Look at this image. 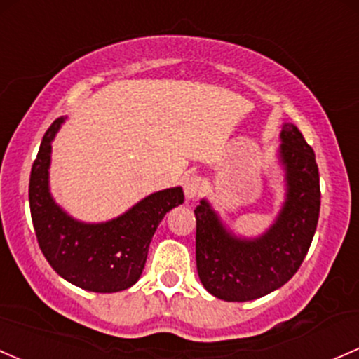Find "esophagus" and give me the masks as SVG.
<instances>
[{"label": "esophagus", "mask_w": 359, "mask_h": 359, "mask_svg": "<svg viewBox=\"0 0 359 359\" xmlns=\"http://www.w3.org/2000/svg\"><path fill=\"white\" fill-rule=\"evenodd\" d=\"M184 187V194H186V199H194L196 196H199L203 187V180L201 177L198 175H187L182 182Z\"/></svg>", "instance_id": "esophagus-1"}]
</instances>
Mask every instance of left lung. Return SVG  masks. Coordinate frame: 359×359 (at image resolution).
<instances>
[{
    "label": "left lung",
    "instance_id": "8db88e82",
    "mask_svg": "<svg viewBox=\"0 0 359 359\" xmlns=\"http://www.w3.org/2000/svg\"><path fill=\"white\" fill-rule=\"evenodd\" d=\"M277 158L285 198L270 229L241 237L206 199L196 206V265L201 284L224 301H252L289 282L299 270L320 215V175L315 153L294 123L280 130Z\"/></svg>",
    "mask_w": 359,
    "mask_h": 359
}]
</instances>
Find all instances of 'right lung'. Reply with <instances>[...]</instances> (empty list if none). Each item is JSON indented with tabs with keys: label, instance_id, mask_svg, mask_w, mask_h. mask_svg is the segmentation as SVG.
Instances as JSON below:
<instances>
[{
	"label": "right lung",
	"instance_id": "obj_1",
	"mask_svg": "<svg viewBox=\"0 0 359 359\" xmlns=\"http://www.w3.org/2000/svg\"><path fill=\"white\" fill-rule=\"evenodd\" d=\"M65 120L60 116L51 123L30 170L29 205L37 243L53 270L70 284L90 292L126 290L141 277L160 222L184 203L182 187L153 192L108 222L86 224L70 217L50 191L51 142Z\"/></svg>",
	"mask_w": 359,
	"mask_h": 359
}]
</instances>
